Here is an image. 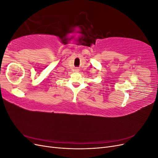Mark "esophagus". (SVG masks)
<instances>
[{"label": "esophagus", "mask_w": 158, "mask_h": 158, "mask_svg": "<svg viewBox=\"0 0 158 158\" xmlns=\"http://www.w3.org/2000/svg\"><path fill=\"white\" fill-rule=\"evenodd\" d=\"M75 71H76V72H77V73H78V72H79V69H75Z\"/></svg>", "instance_id": "1"}]
</instances>
